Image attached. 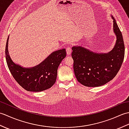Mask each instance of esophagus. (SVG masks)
I'll list each match as a JSON object with an SVG mask.
<instances>
[{"label":"esophagus","instance_id":"obj_1","mask_svg":"<svg viewBox=\"0 0 129 129\" xmlns=\"http://www.w3.org/2000/svg\"><path fill=\"white\" fill-rule=\"evenodd\" d=\"M66 51H67V54L70 55V53H72V48H71V46H68L66 49Z\"/></svg>","mask_w":129,"mask_h":129}]
</instances>
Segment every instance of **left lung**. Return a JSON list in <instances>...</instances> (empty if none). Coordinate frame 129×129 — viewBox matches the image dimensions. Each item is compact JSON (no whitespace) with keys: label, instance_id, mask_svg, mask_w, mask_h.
<instances>
[{"label":"left lung","instance_id":"left-lung-1","mask_svg":"<svg viewBox=\"0 0 129 129\" xmlns=\"http://www.w3.org/2000/svg\"><path fill=\"white\" fill-rule=\"evenodd\" d=\"M111 18L116 40L111 51L98 53L80 45L72 47L74 72L78 81L84 86H102L111 81L121 68L124 58V43L115 19L113 16Z\"/></svg>","mask_w":129,"mask_h":129}]
</instances>
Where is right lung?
<instances>
[{"label": "right lung", "instance_id": "right-lung-1", "mask_svg": "<svg viewBox=\"0 0 129 129\" xmlns=\"http://www.w3.org/2000/svg\"><path fill=\"white\" fill-rule=\"evenodd\" d=\"M9 38V36L5 48V57L8 67L15 80L29 91L39 92L50 88L56 81L57 68L66 56L65 49L53 52L36 66L24 68L11 59L8 50Z\"/></svg>", "mask_w": 129, "mask_h": 129}]
</instances>
